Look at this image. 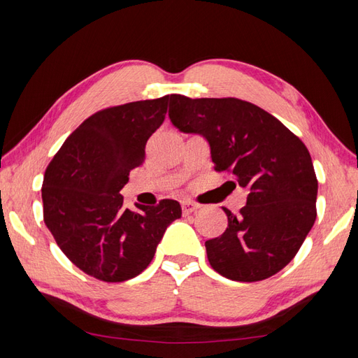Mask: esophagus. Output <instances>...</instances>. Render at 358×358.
Wrapping results in <instances>:
<instances>
[{"label": "esophagus", "mask_w": 358, "mask_h": 358, "mask_svg": "<svg viewBox=\"0 0 358 358\" xmlns=\"http://www.w3.org/2000/svg\"><path fill=\"white\" fill-rule=\"evenodd\" d=\"M181 209H183V215H189L192 212H196V209H200V206L192 201H183L181 203Z\"/></svg>", "instance_id": "esophagus-1"}]
</instances>
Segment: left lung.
I'll return each instance as SVG.
<instances>
[{"label": "left lung", "instance_id": "obj_1", "mask_svg": "<svg viewBox=\"0 0 358 358\" xmlns=\"http://www.w3.org/2000/svg\"><path fill=\"white\" fill-rule=\"evenodd\" d=\"M169 118L208 141L215 171L248 191L246 206L227 215L226 231L204 243L212 268L235 281H260L299 252L317 210L318 183L309 150L271 113L237 98L171 95Z\"/></svg>", "mask_w": 358, "mask_h": 358}]
</instances>
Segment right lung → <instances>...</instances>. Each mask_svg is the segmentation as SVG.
I'll use <instances>...</instances> for the list:
<instances>
[{"label": "right lung", "instance_id": "add662e5", "mask_svg": "<svg viewBox=\"0 0 358 358\" xmlns=\"http://www.w3.org/2000/svg\"><path fill=\"white\" fill-rule=\"evenodd\" d=\"M169 95L94 113L75 129L44 173V223L64 255L87 275L118 283L148 268L181 217L175 200L123 208L129 172L144 163L149 136L163 124Z\"/></svg>", "mask_w": 358, "mask_h": 358}]
</instances>
